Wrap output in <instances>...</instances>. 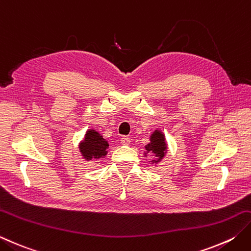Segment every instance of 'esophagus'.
<instances>
[{
	"mask_svg": "<svg viewBox=\"0 0 251 251\" xmlns=\"http://www.w3.org/2000/svg\"><path fill=\"white\" fill-rule=\"evenodd\" d=\"M121 142H122V145L128 146L130 144V138H129V137H127V136H124V137H122Z\"/></svg>",
	"mask_w": 251,
	"mask_h": 251,
	"instance_id": "obj_1",
	"label": "esophagus"
}]
</instances>
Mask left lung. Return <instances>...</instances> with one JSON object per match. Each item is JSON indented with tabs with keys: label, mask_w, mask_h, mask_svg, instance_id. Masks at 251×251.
Here are the masks:
<instances>
[{
	"label": "left lung",
	"mask_w": 251,
	"mask_h": 251,
	"mask_svg": "<svg viewBox=\"0 0 251 251\" xmlns=\"http://www.w3.org/2000/svg\"><path fill=\"white\" fill-rule=\"evenodd\" d=\"M147 153H152L156 156V160H152V163H158L164 158L166 153V142L165 137L160 130H154L150 137V142L146 146Z\"/></svg>",
	"instance_id": "8db88e82"
}]
</instances>
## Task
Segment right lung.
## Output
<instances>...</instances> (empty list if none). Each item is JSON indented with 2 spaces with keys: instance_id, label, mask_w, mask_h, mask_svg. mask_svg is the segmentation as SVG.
Here are the masks:
<instances>
[{
  "instance_id": "1",
  "label": "right lung",
  "mask_w": 251,
  "mask_h": 251,
  "mask_svg": "<svg viewBox=\"0 0 251 251\" xmlns=\"http://www.w3.org/2000/svg\"><path fill=\"white\" fill-rule=\"evenodd\" d=\"M109 144L103 137L95 129L87 131L85 139L80 144L79 149L83 158L87 161L92 159H101L107 153Z\"/></svg>"
}]
</instances>
